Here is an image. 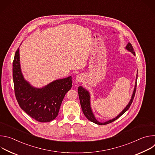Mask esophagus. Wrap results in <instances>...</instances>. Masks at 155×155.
I'll return each instance as SVG.
<instances>
[{
    "label": "esophagus",
    "instance_id": "esophagus-1",
    "mask_svg": "<svg viewBox=\"0 0 155 155\" xmlns=\"http://www.w3.org/2000/svg\"><path fill=\"white\" fill-rule=\"evenodd\" d=\"M82 78H83L82 75H80V74H79V75H77L76 78H75V81H76V82H77V83L80 82V81H81Z\"/></svg>",
    "mask_w": 155,
    "mask_h": 155
}]
</instances>
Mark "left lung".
<instances>
[{
  "instance_id": "obj_1",
  "label": "left lung",
  "mask_w": 155,
  "mask_h": 155,
  "mask_svg": "<svg viewBox=\"0 0 155 155\" xmlns=\"http://www.w3.org/2000/svg\"><path fill=\"white\" fill-rule=\"evenodd\" d=\"M126 49L127 50H128L129 51H130V53H132L134 56L136 55L135 52H134V50L132 47L131 44L129 42L127 45L126 47ZM137 74L136 75V82H135V87L133 91V93H132L130 100L129 101L128 104L126 106V107L122 110V112H121V113L117 116L115 118L110 120L107 121L105 122H99V121H97L96 120V118H95L93 111L91 108V103H90V94L87 90H86L85 88H84L83 87H82L81 86H78V96H79V99H80V105L81 107V109L84 115V116L87 118V119L89 120L90 121H91V122H93L99 125H105V124H107L108 123H112L114 121H115L116 120H117L118 118H119L123 114H124L127 110L129 109V108L130 107L132 101H133L134 96H135V93H136V86H137Z\"/></svg>"
}]
</instances>
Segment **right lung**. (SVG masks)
Wrapping results in <instances>:
<instances>
[{"label":"right lung","mask_w":155,"mask_h":155,"mask_svg":"<svg viewBox=\"0 0 155 155\" xmlns=\"http://www.w3.org/2000/svg\"><path fill=\"white\" fill-rule=\"evenodd\" d=\"M15 94L22 110L35 120L50 122L56 118L65 94L72 87V77L56 80L41 88L32 86L22 74L19 48L13 62Z\"/></svg>","instance_id":"right-lung-1"}]
</instances>
